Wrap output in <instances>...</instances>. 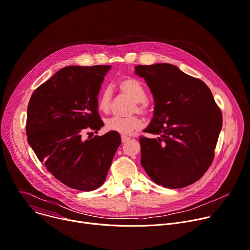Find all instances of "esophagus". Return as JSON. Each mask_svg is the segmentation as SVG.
<instances>
[{"label":"esophagus","mask_w":250,"mask_h":250,"mask_svg":"<svg viewBox=\"0 0 250 250\" xmlns=\"http://www.w3.org/2000/svg\"><path fill=\"white\" fill-rule=\"evenodd\" d=\"M121 140H122V143H126L127 141L130 140V137H127V136H122L121 137Z\"/></svg>","instance_id":"1"}]
</instances>
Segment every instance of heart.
I'll list each match as a JSON object with an SVG mask.
<instances>
[{
    "mask_svg": "<svg viewBox=\"0 0 250 250\" xmlns=\"http://www.w3.org/2000/svg\"><path fill=\"white\" fill-rule=\"evenodd\" d=\"M118 88L121 94L134 102L132 107L133 113H140L147 115L150 112L149 102L147 101V92L144 85L137 79L127 77L119 81ZM112 103V92L110 88H105L101 91L97 106L103 113H108ZM143 126V120L139 116L131 117H111L105 121V128L108 131L116 132L122 135H129L133 131L138 130Z\"/></svg>",
    "mask_w": 250,
    "mask_h": 250,
    "instance_id": "b5f03b06",
    "label": "heart"
}]
</instances>
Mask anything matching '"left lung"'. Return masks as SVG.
Returning a JSON list of instances; mask_svg holds the SVG:
<instances>
[{"label": "left lung", "mask_w": 250, "mask_h": 250, "mask_svg": "<svg viewBox=\"0 0 250 250\" xmlns=\"http://www.w3.org/2000/svg\"><path fill=\"white\" fill-rule=\"evenodd\" d=\"M154 97V116L140 136L141 165L166 188H182L199 180L214 158L222 114L208 86L176 66L139 65Z\"/></svg>", "instance_id": "obj_1"}]
</instances>
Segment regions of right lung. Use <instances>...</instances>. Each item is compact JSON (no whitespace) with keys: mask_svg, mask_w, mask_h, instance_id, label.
<instances>
[{"mask_svg":"<svg viewBox=\"0 0 250 250\" xmlns=\"http://www.w3.org/2000/svg\"><path fill=\"white\" fill-rule=\"evenodd\" d=\"M108 65L68 66L38 87L28 105V142L50 173L66 186L91 191L107 176L119 133L83 139L104 125L98 112V94ZM89 134V133H87Z\"/></svg>","mask_w":250,"mask_h":250,"instance_id":"obj_1","label":"right lung"}]
</instances>
